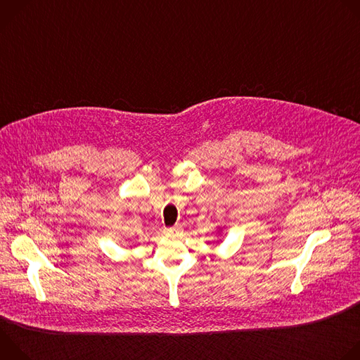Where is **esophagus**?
I'll return each instance as SVG.
<instances>
[{
	"mask_svg": "<svg viewBox=\"0 0 360 360\" xmlns=\"http://www.w3.org/2000/svg\"><path fill=\"white\" fill-rule=\"evenodd\" d=\"M179 232V228L178 226H171V228H164V233L168 235V236H174Z\"/></svg>",
	"mask_w": 360,
	"mask_h": 360,
	"instance_id": "34e87169",
	"label": "esophagus"
}]
</instances>
